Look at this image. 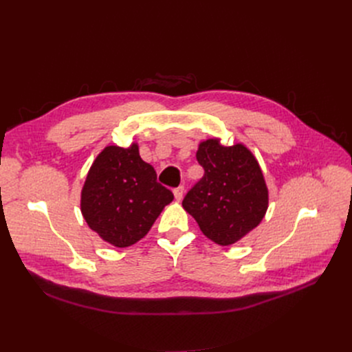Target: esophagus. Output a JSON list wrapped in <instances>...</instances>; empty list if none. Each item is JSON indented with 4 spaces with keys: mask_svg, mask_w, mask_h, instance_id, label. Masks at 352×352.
<instances>
[{
    "mask_svg": "<svg viewBox=\"0 0 352 352\" xmlns=\"http://www.w3.org/2000/svg\"><path fill=\"white\" fill-rule=\"evenodd\" d=\"M183 192H185V188H183V186H177V188H175V189H173V195H175L176 200H182V197H183Z\"/></svg>",
    "mask_w": 352,
    "mask_h": 352,
    "instance_id": "obj_1",
    "label": "esophagus"
}]
</instances>
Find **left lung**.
<instances>
[{
    "label": "left lung",
    "mask_w": 352,
    "mask_h": 352,
    "mask_svg": "<svg viewBox=\"0 0 352 352\" xmlns=\"http://www.w3.org/2000/svg\"><path fill=\"white\" fill-rule=\"evenodd\" d=\"M196 159L205 175L182 205L210 241L235 243L266 213L267 189L261 167L243 144L225 147L216 139L200 143Z\"/></svg>",
    "instance_id": "1"
}]
</instances>
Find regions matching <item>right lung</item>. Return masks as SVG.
Returning a JSON list of instances; mask_svg holds the SVG:
<instances>
[{"instance_id": "right-lung-1", "label": "right lung", "mask_w": 352, "mask_h": 352, "mask_svg": "<svg viewBox=\"0 0 352 352\" xmlns=\"http://www.w3.org/2000/svg\"><path fill=\"white\" fill-rule=\"evenodd\" d=\"M172 200L173 193L157 182L136 143L127 148L107 146L90 167L81 190V213L102 239L126 248L146 235Z\"/></svg>"}]
</instances>
